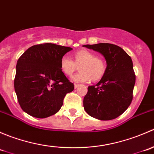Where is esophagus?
I'll use <instances>...</instances> for the list:
<instances>
[{"label":"esophagus","mask_w":154,"mask_h":154,"mask_svg":"<svg viewBox=\"0 0 154 154\" xmlns=\"http://www.w3.org/2000/svg\"><path fill=\"white\" fill-rule=\"evenodd\" d=\"M80 86V85L77 84V83H75V84H74V88H78V86Z\"/></svg>","instance_id":"34e87169"}]
</instances>
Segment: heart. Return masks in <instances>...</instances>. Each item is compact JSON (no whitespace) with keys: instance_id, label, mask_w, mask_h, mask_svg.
Returning <instances> with one entry per match:
<instances>
[{"instance_id":"obj_1","label":"heart","mask_w":154,"mask_h":154,"mask_svg":"<svg viewBox=\"0 0 154 154\" xmlns=\"http://www.w3.org/2000/svg\"><path fill=\"white\" fill-rule=\"evenodd\" d=\"M74 61L68 56H63L60 60V68L66 75L71 76L80 66V72L72 77L74 82H88L98 80L106 71V64L101 58L87 50L77 51L74 55Z\"/></svg>"}]
</instances>
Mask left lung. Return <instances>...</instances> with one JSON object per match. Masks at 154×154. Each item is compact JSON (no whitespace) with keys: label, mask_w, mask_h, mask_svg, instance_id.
<instances>
[{"label":"left lung","mask_w":154,"mask_h":154,"mask_svg":"<svg viewBox=\"0 0 154 154\" xmlns=\"http://www.w3.org/2000/svg\"><path fill=\"white\" fill-rule=\"evenodd\" d=\"M100 53L106 61L101 80L88 87L83 106L91 117L108 121L116 119L128 108L133 100L136 83L131 57L119 46L109 43L83 45Z\"/></svg>","instance_id":"obj_1"}]
</instances>
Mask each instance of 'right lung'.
I'll list each match as a JSON object with an SVG mask.
<instances>
[{
  "mask_svg": "<svg viewBox=\"0 0 154 154\" xmlns=\"http://www.w3.org/2000/svg\"><path fill=\"white\" fill-rule=\"evenodd\" d=\"M71 50L45 43L29 48L20 57L14 87L23 111L45 119L60 109L65 96L74 88L60 68L61 58Z\"/></svg>",
  "mask_w": 154,
  "mask_h": 154,
  "instance_id": "obj_1",
  "label": "right lung"
}]
</instances>
